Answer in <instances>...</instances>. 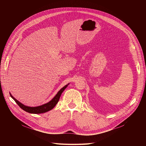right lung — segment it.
Masks as SVG:
<instances>
[{
    "mask_svg": "<svg viewBox=\"0 0 146 146\" xmlns=\"http://www.w3.org/2000/svg\"><path fill=\"white\" fill-rule=\"evenodd\" d=\"M68 85H66L63 88H61L58 91V92L57 94V95L54 97V98L49 102L45 104H44L42 105L36 106V107H30V106H27L23 105L20 102L17 101L15 98H13V96L11 94H10V95H11V98L15 101V102H16L19 105L20 108L24 111H25L27 112L31 113H36V114L37 113H44V112H48V111L51 110L54 108V107L56 105V104L58 103V102L59 101V99H60V97L61 94L63 93V92L64 90V89L67 87Z\"/></svg>",
    "mask_w": 146,
    "mask_h": 146,
    "instance_id": "add662e5",
    "label": "right lung"
}]
</instances>
